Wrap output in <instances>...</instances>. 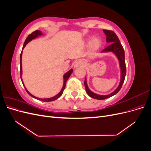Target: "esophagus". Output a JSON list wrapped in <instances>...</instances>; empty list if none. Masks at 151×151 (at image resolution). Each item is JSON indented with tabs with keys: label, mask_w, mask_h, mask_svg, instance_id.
<instances>
[{
	"label": "esophagus",
	"mask_w": 151,
	"mask_h": 151,
	"mask_svg": "<svg viewBox=\"0 0 151 151\" xmlns=\"http://www.w3.org/2000/svg\"><path fill=\"white\" fill-rule=\"evenodd\" d=\"M84 66V62L82 60H78L75 63L74 67H83Z\"/></svg>",
	"instance_id": "obj_1"
}]
</instances>
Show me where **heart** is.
<instances>
[{"label":"heart","instance_id":"b5f03b06","mask_svg":"<svg viewBox=\"0 0 151 151\" xmlns=\"http://www.w3.org/2000/svg\"><path fill=\"white\" fill-rule=\"evenodd\" d=\"M90 43V47L91 48L93 49V50H96L98 49L100 45H101V40H100V39L98 38V37H96V36H95V37H93L92 38V40H88V43Z\"/></svg>","mask_w":151,"mask_h":151}]
</instances>
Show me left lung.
I'll use <instances>...</instances> for the list:
<instances>
[{"label": "left lung", "instance_id": "8db88e82", "mask_svg": "<svg viewBox=\"0 0 151 151\" xmlns=\"http://www.w3.org/2000/svg\"><path fill=\"white\" fill-rule=\"evenodd\" d=\"M103 32L106 36V42L111 44H109L108 47L105 48L100 53L112 52L117 57L118 62H119V65L120 68L121 78H120V82L119 85H118L117 88L113 92L106 95H101V94H98L96 93H94L93 92V91H91L89 89L88 84H87V80L86 77L85 81H84V86H85V88H86L87 94H88L91 98L96 99H100V100L107 99L116 94L122 88V86L123 83H124L125 76H126L125 52L119 39H118L117 35L112 31L103 29Z\"/></svg>", "mask_w": 151, "mask_h": 151}]
</instances>
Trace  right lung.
<instances>
[{"instance_id": "add662e5", "label": "right lung", "mask_w": 151, "mask_h": 151, "mask_svg": "<svg viewBox=\"0 0 151 151\" xmlns=\"http://www.w3.org/2000/svg\"><path fill=\"white\" fill-rule=\"evenodd\" d=\"M42 35H43L42 32L41 31H39V30H36V31L33 32V33H32L31 34H30V35L28 36V37L26 38V40H25V42H24V43L23 47H22V50H23L24 48L26 47V45L27 44H28L29 42H31V41L32 40H33V39H35V38H37V37H38V36H42ZM22 50L21 51V55H20V76H21V81H22V84H23V86H24V88H25V89H26V92L28 93V94L29 95H30L31 97H33V98H35V99H36L40 100V101H45V102L53 101H55V100H56V99H57L58 98H60V97L61 96H62V94H63V90H64L65 88V86H66L67 81L68 79L69 78L70 76L71 75V74H72V72H73V69H72V68H71L70 70H69L68 72H67L65 73V74L64 75H63V87H62V88L61 91H60V92H59L57 95H55V96H53V97L49 98L42 99V98H37V97L35 96L32 95V94L29 92V91H28V90H27V89L26 88V87H25V86H24V83H23V81H22Z\"/></svg>"}]
</instances>
